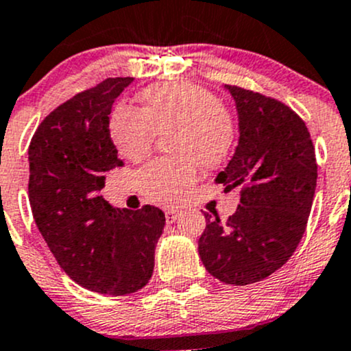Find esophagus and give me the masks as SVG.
Wrapping results in <instances>:
<instances>
[{
    "instance_id": "1",
    "label": "esophagus",
    "mask_w": 351,
    "mask_h": 351,
    "mask_svg": "<svg viewBox=\"0 0 351 351\" xmlns=\"http://www.w3.org/2000/svg\"><path fill=\"white\" fill-rule=\"evenodd\" d=\"M177 218H179V211L177 209H165V219H167V223H174Z\"/></svg>"
}]
</instances>
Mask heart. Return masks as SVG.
Wrapping results in <instances>:
<instances>
[{
    "label": "heart",
    "mask_w": 351,
    "mask_h": 351,
    "mask_svg": "<svg viewBox=\"0 0 351 351\" xmlns=\"http://www.w3.org/2000/svg\"><path fill=\"white\" fill-rule=\"evenodd\" d=\"M143 110L120 103L110 114V135L123 157L140 162L157 135H169L174 158H158L138 172L140 193L162 206H174L196 180L197 164L213 169L228 157L234 121L218 99L189 82L152 86L142 93Z\"/></svg>",
    "instance_id": "1"
}]
</instances>
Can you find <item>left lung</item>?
Wrapping results in <instances>:
<instances>
[{
  "mask_svg": "<svg viewBox=\"0 0 351 351\" xmlns=\"http://www.w3.org/2000/svg\"><path fill=\"white\" fill-rule=\"evenodd\" d=\"M238 113V145L216 177L240 189L225 223L204 213L197 250L206 270L225 284L247 285L279 270L298 248L316 191V154L306 123L274 97L225 86Z\"/></svg>",
  "mask_w": 351,
  "mask_h": 351,
  "instance_id": "left-lung-1",
  "label": "left lung"
}]
</instances>
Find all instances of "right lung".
Instances as JSON below:
<instances>
[{"instance_id":"obj_1","label":"right lung","mask_w":351,"mask_h":351,"mask_svg":"<svg viewBox=\"0 0 351 351\" xmlns=\"http://www.w3.org/2000/svg\"><path fill=\"white\" fill-rule=\"evenodd\" d=\"M133 77H110L60 104L28 149L32 213L60 269L106 295L145 287L165 215L155 206L114 209L101 196L106 172L121 167L110 135L114 99Z\"/></svg>"}]
</instances>
